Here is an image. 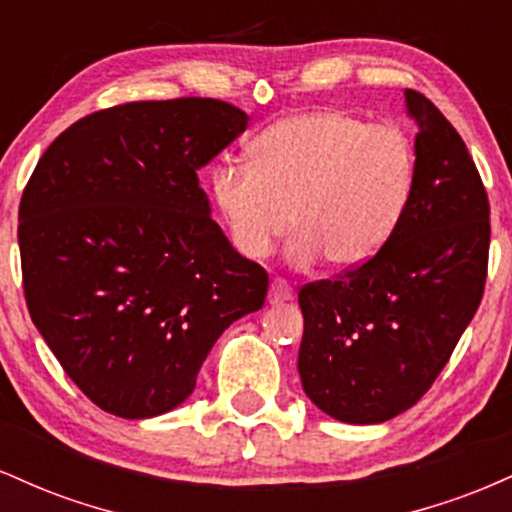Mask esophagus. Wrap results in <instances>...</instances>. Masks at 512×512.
Instances as JSON below:
<instances>
[{
    "label": "esophagus",
    "instance_id": "obj_1",
    "mask_svg": "<svg viewBox=\"0 0 512 512\" xmlns=\"http://www.w3.org/2000/svg\"><path fill=\"white\" fill-rule=\"evenodd\" d=\"M293 296V289L289 284H286L284 279H274L272 286H269V303L272 305H279L284 301H291Z\"/></svg>",
    "mask_w": 512,
    "mask_h": 512
}]
</instances>
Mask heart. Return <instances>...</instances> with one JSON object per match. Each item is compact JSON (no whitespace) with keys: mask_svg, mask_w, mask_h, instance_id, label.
Masks as SVG:
<instances>
[{"mask_svg":"<svg viewBox=\"0 0 512 512\" xmlns=\"http://www.w3.org/2000/svg\"><path fill=\"white\" fill-rule=\"evenodd\" d=\"M248 161L209 175L233 248L262 260L293 223L286 260L298 269L325 257L342 269L368 262L402 219L414 182L402 129L337 108L281 117L252 139Z\"/></svg>","mask_w":512,"mask_h":512,"instance_id":"heart-1","label":"heart"}]
</instances>
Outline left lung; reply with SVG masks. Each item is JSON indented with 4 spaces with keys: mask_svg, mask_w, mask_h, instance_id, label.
Returning <instances> with one entry per match:
<instances>
[{
    "mask_svg": "<svg viewBox=\"0 0 512 512\" xmlns=\"http://www.w3.org/2000/svg\"><path fill=\"white\" fill-rule=\"evenodd\" d=\"M414 182L387 243L334 281L303 286L298 373L317 409L344 424H383L414 407L481 303L489 199L462 137L421 93Z\"/></svg>",
    "mask_w": 512,
    "mask_h": 512,
    "instance_id": "1",
    "label": "left lung"
}]
</instances>
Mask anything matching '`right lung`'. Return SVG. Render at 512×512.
<instances>
[{
    "instance_id": "1",
    "label": "right lung",
    "mask_w": 512,
    "mask_h": 512,
    "mask_svg": "<svg viewBox=\"0 0 512 512\" xmlns=\"http://www.w3.org/2000/svg\"><path fill=\"white\" fill-rule=\"evenodd\" d=\"M248 120L216 98L117 105L64 129L23 190L28 313L103 411L175 409L221 332L264 305L267 272L223 236L197 178Z\"/></svg>"
}]
</instances>
